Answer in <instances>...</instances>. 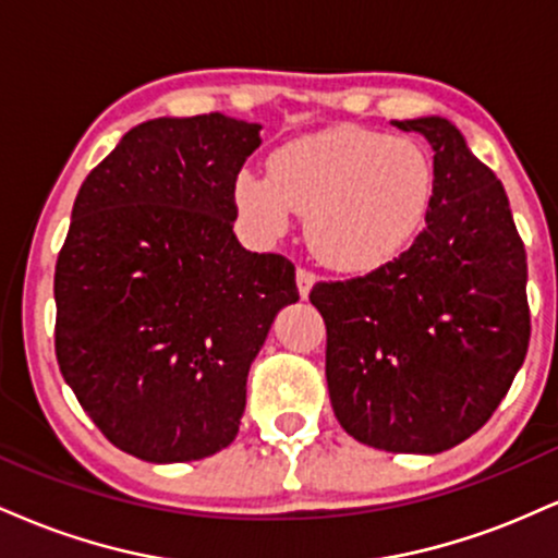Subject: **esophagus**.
<instances>
[{
  "mask_svg": "<svg viewBox=\"0 0 558 558\" xmlns=\"http://www.w3.org/2000/svg\"><path fill=\"white\" fill-rule=\"evenodd\" d=\"M296 286H299V296L310 299L312 286H315V275H312L310 270H299L296 272Z\"/></svg>",
  "mask_w": 558,
  "mask_h": 558,
  "instance_id": "1",
  "label": "esophagus"
}]
</instances>
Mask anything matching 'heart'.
Returning <instances> with one entry per match:
<instances>
[{
	"label": "heart",
	"instance_id": "obj_1",
	"mask_svg": "<svg viewBox=\"0 0 558 558\" xmlns=\"http://www.w3.org/2000/svg\"><path fill=\"white\" fill-rule=\"evenodd\" d=\"M435 168L414 138L356 125L306 133L278 146L267 178L241 172L233 202L254 235L275 241L306 217L312 254L338 272H373L401 257L425 226Z\"/></svg>",
	"mask_w": 558,
	"mask_h": 558
}]
</instances>
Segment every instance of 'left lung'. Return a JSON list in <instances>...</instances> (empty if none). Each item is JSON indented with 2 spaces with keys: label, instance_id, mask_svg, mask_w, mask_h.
<instances>
[{
  "label": "left lung",
  "instance_id": "8db88e82",
  "mask_svg": "<svg viewBox=\"0 0 558 558\" xmlns=\"http://www.w3.org/2000/svg\"><path fill=\"white\" fill-rule=\"evenodd\" d=\"M430 141L435 194L399 259L310 301L328 328L332 412L351 438L440 453L477 433L530 343L527 257L501 181L451 120H393Z\"/></svg>",
  "mask_w": 558,
  "mask_h": 558
}]
</instances>
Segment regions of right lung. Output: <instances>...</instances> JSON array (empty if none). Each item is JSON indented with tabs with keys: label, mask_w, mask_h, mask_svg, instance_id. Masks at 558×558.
<instances>
[{
	"label": "right lung",
	"mask_w": 558,
	"mask_h": 558,
	"mask_svg": "<svg viewBox=\"0 0 558 558\" xmlns=\"http://www.w3.org/2000/svg\"><path fill=\"white\" fill-rule=\"evenodd\" d=\"M262 125L146 120L88 172L54 270V349L83 412L120 451L194 462L233 444L272 319L296 304L280 254L233 233V183Z\"/></svg>",
	"instance_id": "obj_1"
}]
</instances>
